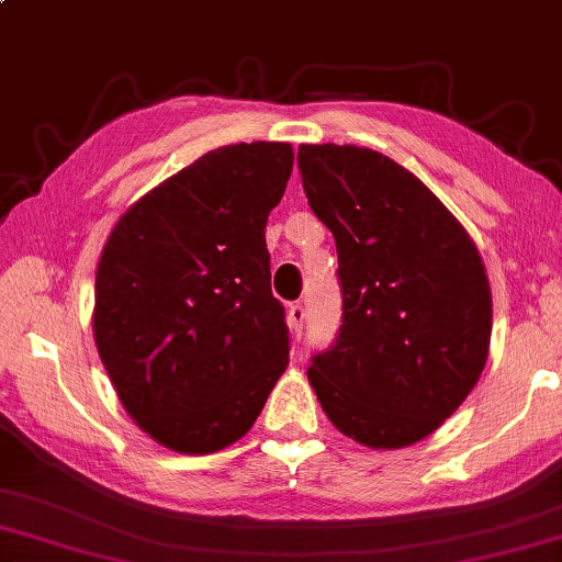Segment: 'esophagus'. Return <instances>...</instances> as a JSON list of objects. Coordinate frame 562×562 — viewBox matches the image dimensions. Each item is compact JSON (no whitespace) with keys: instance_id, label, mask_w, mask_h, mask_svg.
Instances as JSON below:
<instances>
[{"instance_id":"esophagus-1","label":"esophagus","mask_w":562,"mask_h":562,"mask_svg":"<svg viewBox=\"0 0 562 562\" xmlns=\"http://www.w3.org/2000/svg\"><path fill=\"white\" fill-rule=\"evenodd\" d=\"M288 325L292 335H303V325H305V307L300 303H290L288 305Z\"/></svg>"}]
</instances>
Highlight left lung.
<instances>
[{"instance_id": "left-lung-1", "label": "left lung", "mask_w": 562, "mask_h": 562, "mask_svg": "<svg viewBox=\"0 0 562 562\" xmlns=\"http://www.w3.org/2000/svg\"><path fill=\"white\" fill-rule=\"evenodd\" d=\"M338 249L342 325L307 368L325 416L371 449L437 431L480 381L492 292L472 237L404 166L361 146L297 150Z\"/></svg>"}]
</instances>
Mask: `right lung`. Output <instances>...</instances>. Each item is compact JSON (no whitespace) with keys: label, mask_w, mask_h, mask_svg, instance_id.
<instances>
[{"label":"right lung","mask_w":562,"mask_h":562,"mask_svg":"<svg viewBox=\"0 0 562 562\" xmlns=\"http://www.w3.org/2000/svg\"><path fill=\"white\" fill-rule=\"evenodd\" d=\"M292 158L274 140L209 150L140 196L100 255V361L133 422L179 454L245 437L288 368L265 227Z\"/></svg>","instance_id":"right-lung-1"}]
</instances>
